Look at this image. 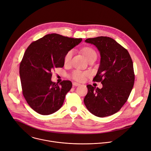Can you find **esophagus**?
I'll return each mask as SVG.
<instances>
[{"mask_svg": "<svg viewBox=\"0 0 151 151\" xmlns=\"http://www.w3.org/2000/svg\"><path fill=\"white\" fill-rule=\"evenodd\" d=\"M73 85L75 86H80V84L76 82H73Z\"/></svg>", "mask_w": 151, "mask_h": 151, "instance_id": "1", "label": "esophagus"}]
</instances>
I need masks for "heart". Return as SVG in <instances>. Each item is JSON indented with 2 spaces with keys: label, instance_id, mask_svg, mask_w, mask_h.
Here are the masks:
<instances>
[{
  "label": "heart",
  "instance_id": "heart-1",
  "mask_svg": "<svg viewBox=\"0 0 151 151\" xmlns=\"http://www.w3.org/2000/svg\"><path fill=\"white\" fill-rule=\"evenodd\" d=\"M82 51L88 60H89V59H91L93 57H97L96 52L91 47H84V48L82 50ZM73 54V50H69L67 52V53L65 54L64 56V59H63V60H64V63L65 64H68V63H70ZM87 75H88V73L86 72V71H82L81 70H74L72 72V73H71V78L74 79V80L76 81H82L84 80L85 77Z\"/></svg>",
  "mask_w": 151,
  "mask_h": 151
}]
</instances>
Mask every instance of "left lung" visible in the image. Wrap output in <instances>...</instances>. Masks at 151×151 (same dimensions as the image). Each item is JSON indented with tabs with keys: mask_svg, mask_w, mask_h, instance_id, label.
Masks as SVG:
<instances>
[{
	"mask_svg": "<svg viewBox=\"0 0 151 151\" xmlns=\"http://www.w3.org/2000/svg\"><path fill=\"white\" fill-rule=\"evenodd\" d=\"M85 42L96 46L100 52V66L93 81L101 82L103 87L99 89L87 86L84 104L97 117L113 115L125 104L134 85L132 58L127 50L110 37L88 38Z\"/></svg>",
	"mask_w": 151,
	"mask_h": 151,
	"instance_id": "1",
	"label": "left lung"
}]
</instances>
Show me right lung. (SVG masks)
Listing matches in <instances>:
<instances>
[{
  "label": "right lung",
  "instance_id": "obj_1",
  "mask_svg": "<svg viewBox=\"0 0 151 151\" xmlns=\"http://www.w3.org/2000/svg\"><path fill=\"white\" fill-rule=\"evenodd\" d=\"M82 41L51 34L32 43L25 51L19 66L23 96L29 105L42 115L57 111L62 106L72 83L65 80L51 81V71L64 65V56Z\"/></svg>",
  "mask_w": 151,
  "mask_h": 151
}]
</instances>
